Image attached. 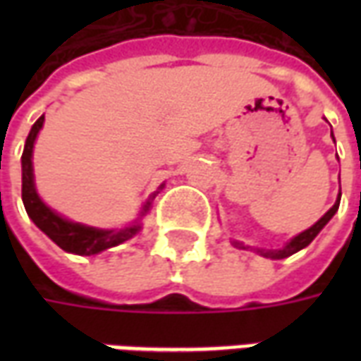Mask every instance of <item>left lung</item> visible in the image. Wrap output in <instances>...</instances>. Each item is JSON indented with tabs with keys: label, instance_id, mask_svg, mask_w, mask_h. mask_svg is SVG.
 <instances>
[{
	"label": "left lung",
	"instance_id": "8db88e82",
	"mask_svg": "<svg viewBox=\"0 0 361 361\" xmlns=\"http://www.w3.org/2000/svg\"><path fill=\"white\" fill-rule=\"evenodd\" d=\"M331 135H333V131H331ZM334 139V135H333ZM338 204H341V193H338V199H336V203L329 209V211L321 216V219L313 224L311 228H307L305 232H302V234H298L295 238H292L290 242L284 245V247H280V250H257L259 255H263V257L267 259H284V257H290V255H294V253H298L300 250H303V247H307L313 240H315V235L325 228V224L329 222V220L333 219L334 212L338 211ZM235 247H240V250H245V245L240 242H234Z\"/></svg>",
	"mask_w": 361,
	"mask_h": 361
}]
</instances>
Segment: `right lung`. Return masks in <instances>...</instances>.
<instances>
[{
    "instance_id": "right-lung-1",
    "label": "right lung",
    "mask_w": 361,
    "mask_h": 361,
    "mask_svg": "<svg viewBox=\"0 0 361 361\" xmlns=\"http://www.w3.org/2000/svg\"><path fill=\"white\" fill-rule=\"evenodd\" d=\"M44 126V116L36 119V123L30 129V133L25 142V150L20 157V164H23V203L27 209V214L32 219L36 226L42 230L44 234L50 238L51 242L58 243L59 247L67 253H75V255H96L100 251L116 247L119 243L131 240L133 235L141 232V222L139 220L149 212L152 199L157 193L149 197V201L142 204V211L139 219L131 222L129 226L119 228V230H100V228L85 226L79 222H71V220L59 216L58 212H54L38 197L35 188V172H32V149H35V141L40 129Z\"/></svg>"
}]
</instances>
